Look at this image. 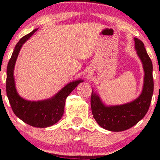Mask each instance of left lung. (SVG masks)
<instances>
[{
    "label": "left lung",
    "instance_id": "8db88e82",
    "mask_svg": "<svg viewBox=\"0 0 160 160\" xmlns=\"http://www.w3.org/2000/svg\"><path fill=\"white\" fill-rule=\"evenodd\" d=\"M135 49L142 62L144 71V85L141 95L128 103L106 105L100 96L92 91L91 108L93 117L101 127L111 132H122L136 125L149 109L153 93V64L143 42L135 38Z\"/></svg>",
    "mask_w": 160,
    "mask_h": 160
}]
</instances>
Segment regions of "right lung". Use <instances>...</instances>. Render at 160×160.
I'll use <instances>...</instances> for the list:
<instances>
[{"mask_svg":"<svg viewBox=\"0 0 160 160\" xmlns=\"http://www.w3.org/2000/svg\"><path fill=\"white\" fill-rule=\"evenodd\" d=\"M38 28L24 36L17 43L7 68L6 89L7 98L12 111L25 123L37 128H47L61 120L65 109V100L78 84L83 82L78 80L68 83L54 96L41 101H28L18 94L14 78V68L22 47L32 37Z\"/></svg>","mask_w":160,"mask_h":160,"instance_id":"add662e5","label":"right lung"}]
</instances>
